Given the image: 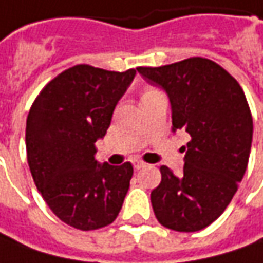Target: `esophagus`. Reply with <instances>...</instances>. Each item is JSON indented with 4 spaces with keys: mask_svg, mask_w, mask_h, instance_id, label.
Segmentation results:
<instances>
[{
    "mask_svg": "<svg viewBox=\"0 0 263 263\" xmlns=\"http://www.w3.org/2000/svg\"><path fill=\"white\" fill-rule=\"evenodd\" d=\"M145 166H147V164H145L144 161H138V160H137V161H134V168H135V170H140V168H144V167H145Z\"/></svg>",
    "mask_w": 263,
    "mask_h": 263,
    "instance_id": "esophagus-1",
    "label": "esophagus"
}]
</instances>
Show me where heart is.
I'll use <instances>...</instances> for the list:
<instances>
[{"label":"heart","mask_w":263,"mask_h":263,"mask_svg":"<svg viewBox=\"0 0 263 263\" xmlns=\"http://www.w3.org/2000/svg\"><path fill=\"white\" fill-rule=\"evenodd\" d=\"M151 91H156V90H147V91H145L144 95H147V93H151Z\"/></svg>","instance_id":"1"}]
</instances>
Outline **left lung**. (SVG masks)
Here are the masks:
<instances>
[{
  "label": "left lung",
  "instance_id": "1",
  "mask_svg": "<svg viewBox=\"0 0 263 263\" xmlns=\"http://www.w3.org/2000/svg\"><path fill=\"white\" fill-rule=\"evenodd\" d=\"M137 69L167 93L172 131L191 137L183 147V173L160 167L161 182L151 192L156 218L170 230H202L224 213L248 167L253 121L246 96L211 59Z\"/></svg>",
  "mask_w": 263,
  "mask_h": 263
}]
</instances>
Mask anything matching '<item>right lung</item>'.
Returning a JSON list of instances; mask_svg holds the SVG:
<instances>
[{"instance_id":"1","label":"right lung","mask_w":263,"mask_h":263,"mask_svg":"<svg viewBox=\"0 0 263 263\" xmlns=\"http://www.w3.org/2000/svg\"><path fill=\"white\" fill-rule=\"evenodd\" d=\"M135 74L76 65L48 83L30 107L26 149L34 185L52 213L74 229H102L122 208L132 164H100L95 144Z\"/></svg>"}]
</instances>
